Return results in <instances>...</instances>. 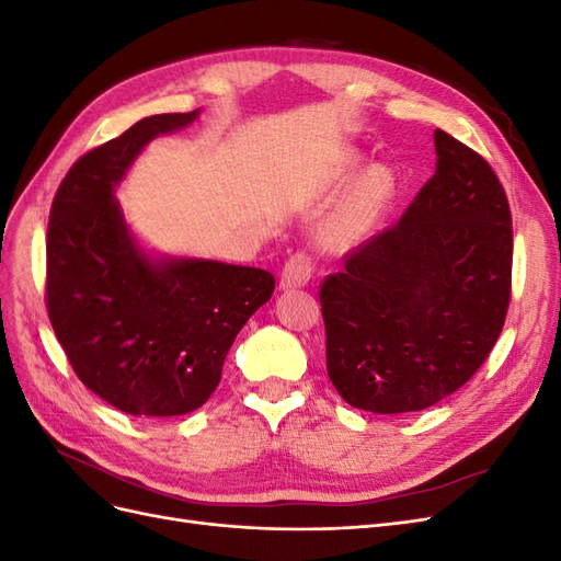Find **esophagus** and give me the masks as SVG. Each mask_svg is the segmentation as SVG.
I'll return each instance as SVG.
<instances>
[{"instance_id": "34e87169", "label": "esophagus", "mask_w": 561, "mask_h": 561, "mask_svg": "<svg viewBox=\"0 0 561 561\" xmlns=\"http://www.w3.org/2000/svg\"><path fill=\"white\" fill-rule=\"evenodd\" d=\"M313 271H316V264H313L309 254L297 252L283 266L280 287H283V290H295V287H304L311 280Z\"/></svg>"}]
</instances>
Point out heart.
I'll return each instance as SVG.
<instances>
[{
	"mask_svg": "<svg viewBox=\"0 0 561 561\" xmlns=\"http://www.w3.org/2000/svg\"><path fill=\"white\" fill-rule=\"evenodd\" d=\"M348 165V171H353ZM396 196V178L386 165H371L353 182L342 208L336 210L325 231L330 245H353L377 227Z\"/></svg>",
	"mask_w": 561,
	"mask_h": 561,
	"instance_id": "1",
	"label": "heart"
}]
</instances>
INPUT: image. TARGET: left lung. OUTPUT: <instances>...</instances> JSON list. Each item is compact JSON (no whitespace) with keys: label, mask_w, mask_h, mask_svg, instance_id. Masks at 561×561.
Segmentation results:
<instances>
[{"label":"left lung","mask_w":561,"mask_h":561,"mask_svg":"<svg viewBox=\"0 0 561 561\" xmlns=\"http://www.w3.org/2000/svg\"><path fill=\"white\" fill-rule=\"evenodd\" d=\"M435 175L400 222L320 285L328 375L355 410L421 412L461 388L503 330L513 217L491 165L435 130Z\"/></svg>","instance_id":"left-lung-1"}]
</instances>
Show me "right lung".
Returning <instances> with one entry per match:
<instances>
[{
  "mask_svg": "<svg viewBox=\"0 0 561 561\" xmlns=\"http://www.w3.org/2000/svg\"><path fill=\"white\" fill-rule=\"evenodd\" d=\"M198 112L145 116L91 149L50 206V325L81 383L133 416H180L206 404L236 334L276 287L264 268L149 257L114 198L145 145L186 128Z\"/></svg>",
  "mask_w": 561,
  "mask_h": 561,
  "instance_id": "add662e5",
  "label": "right lung"
}]
</instances>
